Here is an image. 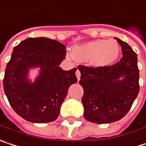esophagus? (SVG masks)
<instances>
[{
  "mask_svg": "<svg viewBox=\"0 0 146 146\" xmlns=\"http://www.w3.org/2000/svg\"><path fill=\"white\" fill-rule=\"evenodd\" d=\"M75 74H76V77H77V78L79 80L80 79V77H81V73H80V71L78 69L77 71H76V73H75Z\"/></svg>",
  "mask_w": 146,
  "mask_h": 146,
  "instance_id": "esophagus-1",
  "label": "esophagus"
}]
</instances>
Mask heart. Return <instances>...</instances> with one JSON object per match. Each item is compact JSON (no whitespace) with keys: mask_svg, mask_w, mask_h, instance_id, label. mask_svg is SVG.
I'll return each instance as SVG.
<instances>
[{"mask_svg":"<svg viewBox=\"0 0 146 146\" xmlns=\"http://www.w3.org/2000/svg\"><path fill=\"white\" fill-rule=\"evenodd\" d=\"M120 48L113 39H98L73 47L72 55L78 62L100 68L111 65L119 56ZM71 54L68 57H72Z\"/></svg>","mask_w":146,"mask_h":146,"instance_id":"obj_1","label":"heart"}]
</instances>
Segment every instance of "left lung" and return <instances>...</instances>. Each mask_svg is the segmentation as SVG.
Listing matches in <instances>:
<instances>
[{
	"label": "left lung",
	"instance_id": "1",
	"mask_svg": "<svg viewBox=\"0 0 146 146\" xmlns=\"http://www.w3.org/2000/svg\"><path fill=\"white\" fill-rule=\"evenodd\" d=\"M123 58L114 65L100 68L78 66L84 88V116L95 124L121 119L130 110L139 91L137 55L126 42L115 37Z\"/></svg>",
	"mask_w": 146,
	"mask_h": 146
}]
</instances>
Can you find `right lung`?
Here are the masks:
<instances>
[{"instance_id": "obj_1", "label": "right lung", "mask_w": 146, "mask_h": 146, "mask_svg": "<svg viewBox=\"0 0 146 146\" xmlns=\"http://www.w3.org/2000/svg\"><path fill=\"white\" fill-rule=\"evenodd\" d=\"M65 48L47 37H29L13 48L3 88L12 109L27 121L43 124L57 119L68 88L78 81L77 68L65 71L59 67ZM33 68L39 74L33 82L28 75Z\"/></svg>"}]
</instances>
